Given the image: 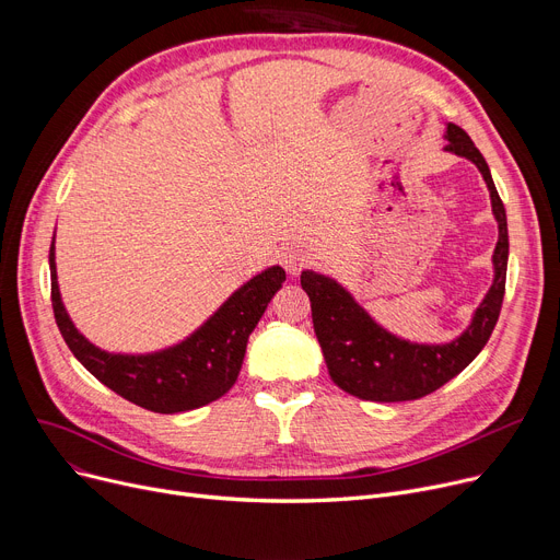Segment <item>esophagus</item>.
I'll return each instance as SVG.
<instances>
[{
	"label": "esophagus",
	"instance_id": "obj_1",
	"mask_svg": "<svg viewBox=\"0 0 560 560\" xmlns=\"http://www.w3.org/2000/svg\"><path fill=\"white\" fill-rule=\"evenodd\" d=\"M308 258H311V252L304 245H290L283 252V268L290 275H300L304 265L308 262Z\"/></svg>",
	"mask_w": 560,
	"mask_h": 560
}]
</instances>
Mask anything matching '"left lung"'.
<instances>
[{"label":"left lung","instance_id":"obj_1","mask_svg":"<svg viewBox=\"0 0 560 560\" xmlns=\"http://www.w3.org/2000/svg\"><path fill=\"white\" fill-rule=\"evenodd\" d=\"M443 138L447 140L445 152L467 159L481 172L499 229L492 252V283L460 336L438 345L410 342L381 327L334 277L315 270L302 272V288L313 311V329L334 384L359 399L408 401L445 386L477 359L502 311L509 265L506 209L472 138L452 122L445 125Z\"/></svg>","mask_w":560,"mask_h":560}]
</instances>
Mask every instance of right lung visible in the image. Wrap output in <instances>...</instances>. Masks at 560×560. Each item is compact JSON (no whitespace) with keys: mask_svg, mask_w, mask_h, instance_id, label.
I'll use <instances>...</instances> for the list:
<instances>
[{"mask_svg":"<svg viewBox=\"0 0 560 560\" xmlns=\"http://www.w3.org/2000/svg\"><path fill=\"white\" fill-rule=\"evenodd\" d=\"M49 275L56 325L74 359L113 393L165 416L211 404L235 384L249 334L285 281L283 268L270 265L233 290L224 304L184 340L147 354H122L97 347L77 329L58 288L54 241Z\"/></svg>","mask_w":560,"mask_h":560,"instance_id":"right-lung-1","label":"right lung"}]
</instances>
